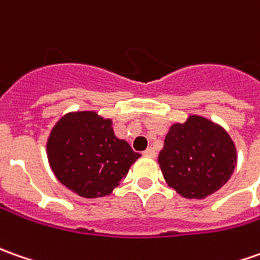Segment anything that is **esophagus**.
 I'll list each match as a JSON object with an SVG mask.
<instances>
[{
    "label": "esophagus",
    "mask_w": 260,
    "mask_h": 260,
    "mask_svg": "<svg viewBox=\"0 0 260 260\" xmlns=\"http://www.w3.org/2000/svg\"><path fill=\"white\" fill-rule=\"evenodd\" d=\"M144 157H147V158H155L157 157V152H155V149L154 148H148V149H145L144 151Z\"/></svg>",
    "instance_id": "1"
}]
</instances>
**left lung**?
<instances>
[{
	"label": "left lung",
	"instance_id": "1",
	"mask_svg": "<svg viewBox=\"0 0 260 260\" xmlns=\"http://www.w3.org/2000/svg\"><path fill=\"white\" fill-rule=\"evenodd\" d=\"M167 184L185 199H206L228 183L236 148L221 126L202 116L174 123L158 155Z\"/></svg>",
	"mask_w": 260,
	"mask_h": 260
}]
</instances>
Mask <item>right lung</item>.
I'll list each match as a JSON object with an SVG mask.
<instances>
[{
	"label": "right lung",
	"mask_w": 260,
	"mask_h": 260,
	"mask_svg": "<svg viewBox=\"0 0 260 260\" xmlns=\"http://www.w3.org/2000/svg\"><path fill=\"white\" fill-rule=\"evenodd\" d=\"M47 155L58 181L86 199L111 194L141 157L94 112L64 115L51 129Z\"/></svg>",
	"instance_id": "add662e5"
}]
</instances>
